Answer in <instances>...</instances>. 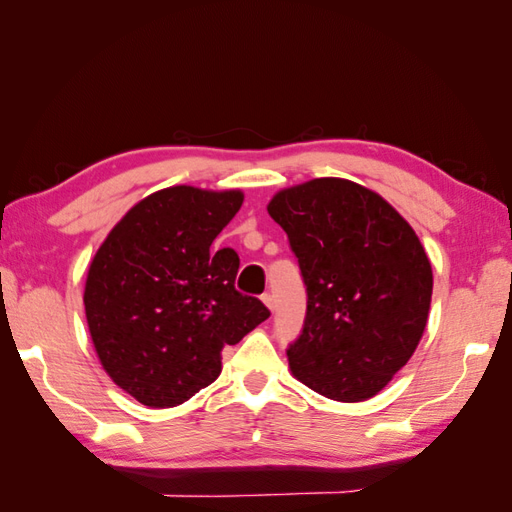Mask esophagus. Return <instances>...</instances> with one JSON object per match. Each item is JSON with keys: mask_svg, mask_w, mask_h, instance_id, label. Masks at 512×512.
Returning <instances> with one entry per match:
<instances>
[{"mask_svg": "<svg viewBox=\"0 0 512 512\" xmlns=\"http://www.w3.org/2000/svg\"><path fill=\"white\" fill-rule=\"evenodd\" d=\"M262 301H264V306L273 312L275 310V299H273V295H270V292H266V295H262Z\"/></svg>", "mask_w": 512, "mask_h": 512, "instance_id": "obj_1", "label": "esophagus"}]
</instances>
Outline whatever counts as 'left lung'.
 Wrapping results in <instances>:
<instances>
[{"label":"left lung","mask_w":512,"mask_h":512,"mask_svg":"<svg viewBox=\"0 0 512 512\" xmlns=\"http://www.w3.org/2000/svg\"><path fill=\"white\" fill-rule=\"evenodd\" d=\"M268 213L308 290L306 323L288 350L292 376L330 400L374 398L427 328L433 273L416 231L383 195L345 178L281 189Z\"/></svg>","instance_id":"8db88e82"}]
</instances>
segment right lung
Returning <instances> with one entry per match:
<instances>
[{
    "label": "right lung",
    "mask_w": 512,
    "mask_h": 512,
    "mask_svg": "<svg viewBox=\"0 0 512 512\" xmlns=\"http://www.w3.org/2000/svg\"><path fill=\"white\" fill-rule=\"evenodd\" d=\"M244 193L176 184L136 202L96 250L83 303L96 356L114 383L151 409L209 387L235 345L270 317L235 290L239 257L213 250Z\"/></svg>",
    "instance_id": "1"
}]
</instances>
